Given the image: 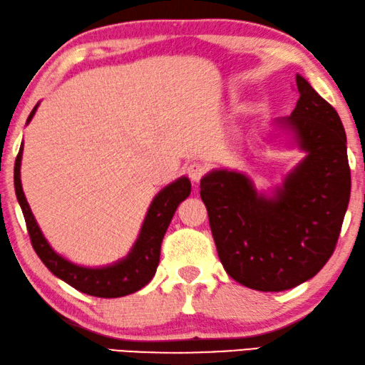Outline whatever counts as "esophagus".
I'll list each match as a JSON object with an SVG mask.
<instances>
[{
  "mask_svg": "<svg viewBox=\"0 0 365 365\" xmlns=\"http://www.w3.org/2000/svg\"><path fill=\"white\" fill-rule=\"evenodd\" d=\"M205 172H207V167L200 162H192L187 165V175L190 177V180L195 183H198L200 180H202Z\"/></svg>",
  "mask_w": 365,
  "mask_h": 365,
  "instance_id": "34e87169",
  "label": "esophagus"
}]
</instances>
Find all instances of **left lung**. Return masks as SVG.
<instances>
[{"mask_svg":"<svg viewBox=\"0 0 365 365\" xmlns=\"http://www.w3.org/2000/svg\"><path fill=\"white\" fill-rule=\"evenodd\" d=\"M296 109L276 125L306 152L274 190L258 193L243 173L212 170L200 197L223 268L256 291H284L311 279L334 253L351 197L342 122L329 102L296 76Z\"/></svg>","mask_w":365,"mask_h":365,"instance_id":"8db88e82","label":"left lung"}]
</instances>
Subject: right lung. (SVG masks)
Wrapping results in <instances>:
<instances>
[{
	"mask_svg": "<svg viewBox=\"0 0 365 365\" xmlns=\"http://www.w3.org/2000/svg\"><path fill=\"white\" fill-rule=\"evenodd\" d=\"M36 109H38V106L31 110L28 124L33 119ZM21 158L23 145L19 148L16 162H14V190H16L19 207H21L24 220H26L31 245L51 273L66 281L74 289L96 297L127 296L150 283L157 271L158 261H160L163 235L172 222L177 207L192 192V185H190L187 177H180L155 195L150 207H148L145 220H143L140 235H138L135 245L132 246L130 253L124 259L110 266H104V268H86V266L74 264L59 256L51 248L44 235L41 233L21 187V172H19Z\"/></svg>",
	"mask_w": 365,
	"mask_h": 365,
	"instance_id": "add662e5",
	"label": "right lung"
}]
</instances>
